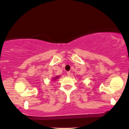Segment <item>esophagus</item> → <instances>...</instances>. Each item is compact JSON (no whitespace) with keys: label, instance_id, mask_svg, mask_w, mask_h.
<instances>
[{"label":"esophagus","instance_id":"esophagus-1","mask_svg":"<svg viewBox=\"0 0 129 129\" xmlns=\"http://www.w3.org/2000/svg\"><path fill=\"white\" fill-rule=\"evenodd\" d=\"M70 73H71V72H70V71H69V72H67V75H68V76H70Z\"/></svg>","mask_w":129,"mask_h":129}]
</instances>
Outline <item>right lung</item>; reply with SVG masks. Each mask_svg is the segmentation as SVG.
<instances>
[{"instance_id":"right-lung-1","label":"right lung","mask_w":129,"mask_h":129,"mask_svg":"<svg viewBox=\"0 0 129 129\" xmlns=\"http://www.w3.org/2000/svg\"><path fill=\"white\" fill-rule=\"evenodd\" d=\"M59 78V76H56V77H55V78H53V81H54V80H56V79H58V78Z\"/></svg>"}]
</instances>
